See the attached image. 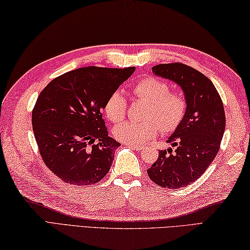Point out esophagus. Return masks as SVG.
Instances as JSON below:
<instances>
[{
    "label": "esophagus",
    "mask_w": 250,
    "mask_h": 250,
    "mask_svg": "<svg viewBox=\"0 0 250 250\" xmlns=\"http://www.w3.org/2000/svg\"><path fill=\"white\" fill-rule=\"evenodd\" d=\"M127 146H129L130 147H132V149L137 151L144 150V146H140V145H127Z\"/></svg>",
    "instance_id": "1"
}]
</instances>
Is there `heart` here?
Listing matches in <instances>:
<instances>
[{
	"instance_id": "obj_1",
	"label": "heart",
	"mask_w": 250,
	"mask_h": 250,
	"mask_svg": "<svg viewBox=\"0 0 250 250\" xmlns=\"http://www.w3.org/2000/svg\"><path fill=\"white\" fill-rule=\"evenodd\" d=\"M131 91L137 98L147 103L141 123L124 122L114 128L115 138L127 145H140L156 136L160 128L165 132L174 131L185 118L187 101L181 94L171 93L165 81L146 76L132 85ZM127 101L121 91H114L104 104L108 120L118 123L125 119Z\"/></svg>"
}]
</instances>
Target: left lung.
<instances>
[{"label":"left lung","mask_w":250,"mask_h":250,"mask_svg":"<svg viewBox=\"0 0 250 250\" xmlns=\"http://www.w3.org/2000/svg\"><path fill=\"white\" fill-rule=\"evenodd\" d=\"M153 73L180 86L187 101L181 124L147 169L150 179L167 189H180L198 179L215 159L226 129V114L215 85L200 71L180 62L162 63Z\"/></svg>","instance_id":"obj_1"}]
</instances>
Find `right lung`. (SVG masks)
<instances>
[{
    "label": "right lung",
    "instance_id": "add662e5",
    "mask_svg": "<svg viewBox=\"0 0 250 250\" xmlns=\"http://www.w3.org/2000/svg\"><path fill=\"white\" fill-rule=\"evenodd\" d=\"M135 67L80 68L54 79L32 111L40 154L59 179L90 186L108 174L121 144L109 137L103 110Z\"/></svg>",
    "mask_w": 250,
    "mask_h": 250
}]
</instances>
